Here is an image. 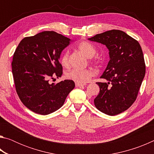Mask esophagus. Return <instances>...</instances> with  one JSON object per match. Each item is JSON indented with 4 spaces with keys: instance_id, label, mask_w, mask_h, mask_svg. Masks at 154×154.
<instances>
[{
    "instance_id": "1",
    "label": "esophagus",
    "mask_w": 154,
    "mask_h": 154,
    "mask_svg": "<svg viewBox=\"0 0 154 154\" xmlns=\"http://www.w3.org/2000/svg\"><path fill=\"white\" fill-rule=\"evenodd\" d=\"M84 85H85V84H82V83H75V86L76 87H82V86H84Z\"/></svg>"
}]
</instances>
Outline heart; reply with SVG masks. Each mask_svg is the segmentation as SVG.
Segmentation results:
<instances>
[{
	"label": "heart",
	"instance_id": "1",
	"mask_svg": "<svg viewBox=\"0 0 154 154\" xmlns=\"http://www.w3.org/2000/svg\"><path fill=\"white\" fill-rule=\"evenodd\" d=\"M77 49L86 56L88 58H92L96 54V48L92 44L83 41L77 45ZM60 64L62 66L67 67L69 65V51H65L60 57ZM94 75V72L92 69H72L66 73L68 79L73 82L84 84L92 79Z\"/></svg>",
	"mask_w": 154,
	"mask_h": 154
}]
</instances>
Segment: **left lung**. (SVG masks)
<instances>
[{"instance_id":"8db88e82","label":"left lung","mask_w":154,"mask_h":154,"mask_svg":"<svg viewBox=\"0 0 154 154\" xmlns=\"http://www.w3.org/2000/svg\"><path fill=\"white\" fill-rule=\"evenodd\" d=\"M105 45L109 60L100 78L107 82H97L100 92L94 99L99 111L116 116L127 110L136 100L145 75L143 51L137 40L119 30H111L88 38Z\"/></svg>"}]
</instances>
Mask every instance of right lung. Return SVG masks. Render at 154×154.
I'll return each instance as SVG.
<instances>
[{
	"mask_svg": "<svg viewBox=\"0 0 154 154\" xmlns=\"http://www.w3.org/2000/svg\"><path fill=\"white\" fill-rule=\"evenodd\" d=\"M70 41L54 31H43L24 38L15 49L11 63L15 90L22 103L36 113L57 111L75 88L72 80L49 82L62 76L59 58Z\"/></svg>",
	"mask_w": 154,
	"mask_h": 154,
	"instance_id": "add662e5",
	"label": "right lung"
}]
</instances>
